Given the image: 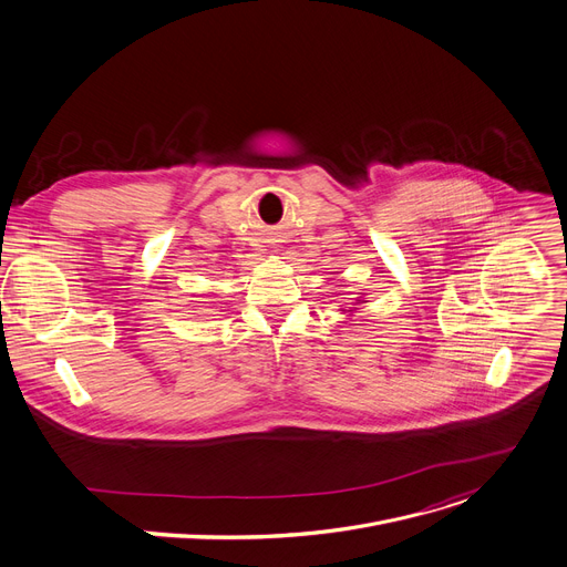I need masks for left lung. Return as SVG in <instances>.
I'll return each instance as SVG.
<instances>
[{"mask_svg":"<svg viewBox=\"0 0 567 567\" xmlns=\"http://www.w3.org/2000/svg\"><path fill=\"white\" fill-rule=\"evenodd\" d=\"M357 302H369V300H362V296L357 298ZM343 315H348V317H352V312H357V307H350V310H341Z\"/></svg>","mask_w":567,"mask_h":567,"instance_id":"1","label":"left lung"}]
</instances>
